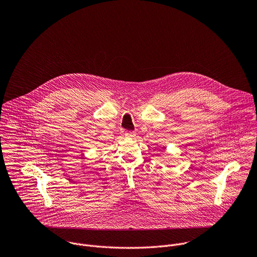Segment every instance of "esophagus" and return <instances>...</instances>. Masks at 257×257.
I'll list each match as a JSON object with an SVG mask.
<instances>
[{
	"instance_id": "esophagus-1",
	"label": "esophagus",
	"mask_w": 257,
	"mask_h": 257,
	"mask_svg": "<svg viewBox=\"0 0 257 257\" xmlns=\"http://www.w3.org/2000/svg\"><path fill=\"white\" fill-rule=\"evenodd\" d=\"M136 135V133L134 131H126L125 132V136L127 137H134Z\"/></svg>"
}]
</instances>
